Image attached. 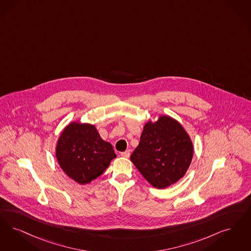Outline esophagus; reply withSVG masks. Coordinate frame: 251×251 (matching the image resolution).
<instances>
[{
    "label": "esophagus",
    "mask_w": 251,
    "mask_h": 251,
    "mask_svg": "<svg viewBox=\"0 0 251 251\" xmlns=\"http://www.w3.org/2000/svg\"><path fill=\"white\" fill-rule=\"evenodd\" d=\"M130 151H124V152H121V156L122 157H124V158H129L130 157Z\"/></svg>",
    "instance_id": "34e87169"
}]
</instances>
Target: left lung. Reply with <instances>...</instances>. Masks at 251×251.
Listing matches in <instances>:
<instances>
[{
	"label": "left lung",
	"instance_id": "obj_1",
	"mask_svg": "<svg viewBox=\"0 0 251 251\" xmlns=\"http://www.w3.org/2000/svg\"><path fill=\"white\" fill-rule=\"evenodd\" d=\"M192 156L188 133L177 121L161 116L155 123L145 125L130 161L153 187L164 189L186 174Z\"/></svg>",
	"mask_w": 251,
	"mask_h": 251
}]
</instances>
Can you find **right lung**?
Listing matches in <instances>:
<instances>
[{"mask_svg":"<svg viewBox=\"0 0 251 251\" xmlns=\"http://www.w3.org/2000/svg\"><path fill=\"white\" fill-rule=\"evenodd\" d=\"M56 157L69 177L87 184L103 173L116 154L93 125L73 122L60 134Z\"/></svg>","mask_w":251,"mask_h":251,"instance_id":"right-lung-1","label":"right lung"}]
</instances>
